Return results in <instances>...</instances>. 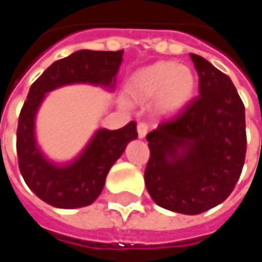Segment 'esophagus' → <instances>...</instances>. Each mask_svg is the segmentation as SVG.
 <instances>
[{
    "instance_id": "obj_1",
    "label": "esophagus",
    "mask_w": 262,
    "mask_h": 262,
    "mask_svg": "<svg viewBox=\"0 0 262 262\" xmlns=\"http://www.w3.org/2000/svg\"><path fill=\"white\" fill-rule=\"evenodd\" d=\"M147 132H149V126H147V123L142 122V123L137 125V135H139L140 139H143V137L147 135Z\"/></svg>"
}]
</instances>
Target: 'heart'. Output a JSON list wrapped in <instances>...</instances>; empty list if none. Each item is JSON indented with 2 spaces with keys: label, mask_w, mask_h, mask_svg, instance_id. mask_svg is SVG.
<instances>
[{
  "label": "heart",
  "mask_w": 262,
  "mask_h": 262,
  "mask_svg": "<svg viewBox=\"0 0 262 262\" xmlns=\"http://www.w3.org/2000/svg\"><path fill=\"white\" fill-rule=\"evenodd\" d=\"M195 83L190 68L163 61L137 71L129 82V92L140 102L157 98V109L163 115H176L193 99Z\"/></svg>",
  "instance_id": "b5f03b06"
}]
</instances>
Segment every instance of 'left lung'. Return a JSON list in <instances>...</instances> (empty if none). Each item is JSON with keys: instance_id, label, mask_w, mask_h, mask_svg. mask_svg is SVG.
<instances>
[{"instance_id": "left-lung-1", "label": "left lung", "mask_w": 262, "mask_h": 262, "mask_svg": "<svg viewBox=\"0 0 262 262\" xmlns=\"http://www.w3.org/2000/svg\"><path fill=\"white\" fill-rule=\"evenodd\" d=\"M199 96L146 136L144 183L157 206L200 214L226 200L238 182L247 150L246 112L231 79L190 54Z\"/></svg>"}]
</instances>
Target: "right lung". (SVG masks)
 <instances>
[{
    "label": "right lung",
    "mask_w": 262,
    "mask_h": 262,
    "mask_svg": "<svg viewBox=\"0 0 262 262\" xmlns=\"http://www.w3.org/2000/svg\"><path fill=\"white\" fill-rule=\"evenodd\" d=\"M123 51L80 49L55 61L29 88L16 129L18 166L28 187L41 200L58 208L92 204L103 190L106 176L137 137L136 122L118 130L99 129L72 162H51L36 143L35 118L45 95L72 83H89L113 91Z\"/></svg>",
    "instance_id": "add662e5"
}]
</instances>
